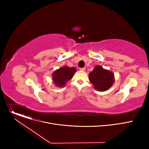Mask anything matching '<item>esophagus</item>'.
Instances as JSON below:
<instances>
[{"instance_id": "obj_1", "label": "esophagus", "mask_w": 149, "mask_h": 149, "mask_svg": "<svg viewBox=\"0 0 149 149\" xmlns=\"http://www.w3.org/2000/svg\"><path fill=\"white\" fill-rule=\"evenodd\" d=\"M84 70H85V68H80V70H81V71H84Z\"/></svg>"}]
</instances>
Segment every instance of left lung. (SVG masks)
I'll list each match as a JSON object with an SVG mask.
<instances>
[{
    "mask_svg": "<svg viewBox=\"0 0 149 149\" xmlns=\"http://www.w3.org/2000/svg\"><path fill=\"white\" fill-rule=\"evenodd\" d=\"M89 79L95 89L100 92L108 90L113 85L115 81L113 73L98 65L90 72Z\"/></svg>",
    "mask_w": 149,
    "mask_h": 149,
    "instance_id": "1",
    "label": "left lung"
}]
</instances>
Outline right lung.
<instances>
[{
    "instance_id": "right-lung-1",
    "label": "right lung",
    "mask_w": 149,
    "mask_h": 149,
    "mask_svg": "<svg viewBox=\"0 0 149 149\" xmlns=\"http://www.w3.org/2000/svg\"><path fill=\"white\" fill-rule=\"evenodd\" d=\"M74 67L70 68L67 66L61 67L53 72L52 80L56 86L62 88L65 86L67 81L72 79L76 72Z\"/></svg>"
}]
</instances>
